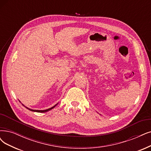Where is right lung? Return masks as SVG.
<instances>
[{
  "label": "right lung",
  "instance_id": "right-lung-1",
  "mask_svg": "<svg viewBox=\"0 0 151 151\" xmlns=\"http://www.w3.org/2000/svg\"><path fill=\"white\" fill-rule=\"evenodd\" d=\"M23 105V104H22ZM57 105V104H56V105H55L54 106H53V107H52V108H49V109H45V110H35V109H30V108H27V107H25L27 109H29V110H30V111H34V112H38V113H45V112H47V111H50V110H51V109H52L53 108H55L56 106Z\"/></svg>",
  "mask_w": 151,
  "mask_h": 151
}]
</instances>
